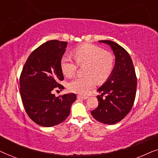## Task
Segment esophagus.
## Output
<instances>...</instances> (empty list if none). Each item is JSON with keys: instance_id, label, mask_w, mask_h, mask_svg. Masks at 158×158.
<instances>
[{"instance_id": "34e87169", "label": "esophagus", "mask_w": 158, "mask_h": 158, "mask_svg": "<svg viewBox=\"0 0 158 158\" xmlns=\"http://www.w3.org/2000/svg\"><path fill=\"white\" fill-rule=\"evenodd\" d=\"M77 98L80 99V100H84V99H87L88 97L87 96H81V95H77Z\"/></svg>"}]
</instances>
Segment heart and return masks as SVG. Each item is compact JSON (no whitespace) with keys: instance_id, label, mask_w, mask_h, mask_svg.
I'll return each mask as SVG.
<instances>
[{"instance_id":"b5f03b06","label":"heart","mask_w":158,"mask_h":158,"mask_svg":"<svg viewBox=\"0 0 158 158\" xmlns=\"http://www.w3.org/2000/svg\"><path fill=\"white\" fill-rule=\"evenodd\" d=\"M73 57L78 65H85L83 77H77L68 84L71 92L80 95L88 94L95 86V80L103 82L111 74L114 57L111 53L94 44H84L73 51ZM77 64L69 55H63L60 60L62 72L68 77L75 74Z\"/></svg>"}]
</instances>
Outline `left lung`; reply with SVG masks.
Returning <instances> with one entry per match:
<instances>
[{"label": "left lung", "instance_id": "1", "mask_svg": "<svg viewBox=\"0 0 158 158\" xmlns=\"http://www.w3.org/2000/svg\"><path fill=\"white\" fill-rule=\"evenodd\" d=\"M99 42L109 44L115 55V66L107 81L98 89V106L91 111L95 119L106 124L122 120L133 106L137 90V76L129 53L117 43L110 40ZM106 94L105 98H103Z\"/></svg>", "mask_w": 158, "mask_h": 158}]
</instances>
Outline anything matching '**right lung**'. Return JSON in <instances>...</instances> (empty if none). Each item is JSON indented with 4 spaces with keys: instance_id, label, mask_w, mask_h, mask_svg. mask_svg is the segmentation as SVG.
I'll return each instance as SVG.
<instances>
[{
    "instance_id": "obj_1",
    "label": "right lung",
    "mask_w": 158,
    "mask_h": 158,
    "mask_svg": "<svg viewBox=\"0 0 158 158\" xmlns=\"http://www.w3.org/2000/svg\"><path fill=\"white\" fill-rule=\"evenodd\" d=\"M68 42L50 40L30 54L21 71L19 85L23 106L30 118L45 127L57 125L66 119L76 100L75 94L56 97L53 90L64 89L60 60Z\"/></svg>"
}]
</instances>
